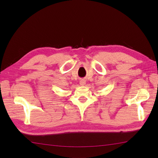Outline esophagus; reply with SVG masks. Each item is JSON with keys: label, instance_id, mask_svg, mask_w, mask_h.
I'll return each instance as SVG.
<instances>
[{"label": "esophagus", "instance_id": "obj_1", "mask_svg": "<svg viewBox=\"0 0 158 158\" xmlns=\"http://www.w3.org/2000/svg\"><path fill=\"white\" fill-rule=\"evenodd\" d=\"M80 85H84L85 84V81L84 80H82L80 81Z\"/></svg>", "mask_w": 158, "mask_h": 158}]
</instances>
